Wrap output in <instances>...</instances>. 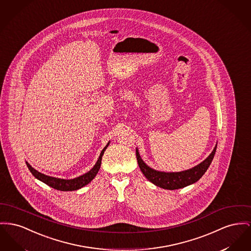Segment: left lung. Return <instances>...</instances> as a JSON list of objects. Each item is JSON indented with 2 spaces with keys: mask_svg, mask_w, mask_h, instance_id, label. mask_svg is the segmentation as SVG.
<instances>
[{
  "mask_svg": "<svg viewBox=\"0 0 251 251\" xmlns=\"http://www.w3.org/2000/svg\"><path fill=\"white\" fill-rule=\"evenodd\" d=\"M216 148L217 145L213 149L212 152L208 155V157L203 162L200 163L199 165L195 166L192 169L185 172H180V173H163V172H157L155 170L151 169L149 166L143 162L137 150H136V158H137V163L140 168V171L149 181H151L157 187H160L165 190H178L197 182L205 175L206 170L208 169L210 163L214 157Z\"/></svg>",
  "mask_w": 251,
  "mask_h": 251,
  "instance_id": "8db88e82",
  "label": "left lung"
}]
</instances>
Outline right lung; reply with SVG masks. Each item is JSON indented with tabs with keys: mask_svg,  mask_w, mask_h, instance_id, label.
Masks as SVG:
<instances>
[{
	"mask_svg": "<svg viewBox=\"0 0 251 251\" xmlns=\"http://www.w3.org/2000/svg\"><path fill=\"white\" fill-rule=\"evenodd\" d=\"M108 145H109V143L101 151L100 155L96 163V165L93 167V169L91 171H89L87 174H85L81 176L76 177L75 179L66 180V179H59L56 177L48 176H45L44 174H41L40 172L36 171L34 168H32L30 166L28 163L26 162V165H27L31 174L34 176L45 183L46 185H48L49 187H51L55 190H58V191H61V192H70V191L72 192V191L78 190V189L82 188L83 186L87 185L97 176V174L99 173V170L100 168V165H101V159H102L104 151L106 150V148L108 147Z\"/></svg>",
	"mask_w": 251,
	"mask_h": 251,
	"instance_id": "1",
	"label": "right lung"
}]
</instances>
